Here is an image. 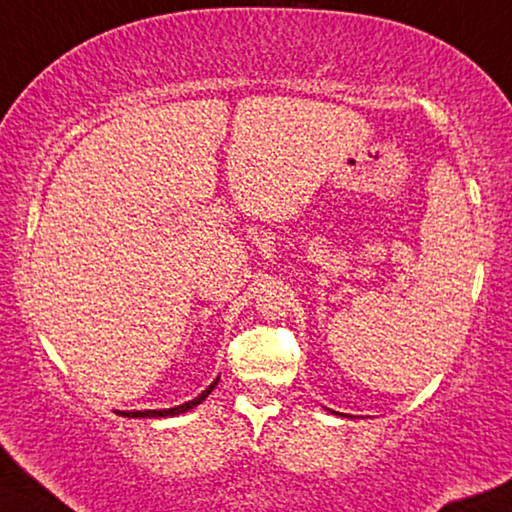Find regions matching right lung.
I'll list each match as a JSON object with an SVG mask.
<instances>
[{
  "label": "right lung",
  "instance_id": "right-lung-1",
  "mask_svg": "<svg viewBox=\"0 0 512 512\" xmlns=\"http://www.w3.org/2000/svg\"><path fill=\"white\" fill-rule=\"evenodd\" d=\"M216 384H218V379L213 381V384L207 388V391H202L200 395H197L195 400H190L186 404H179V407H172V409H149V411H117V414L126 416V418H165V416H177V414H183V411L193 409L200 402L207 400L209 393L213 391V388H216Z\"/></svg>",
  "mask_w": 512,
  "mask_h": 512
}]
</instances>
